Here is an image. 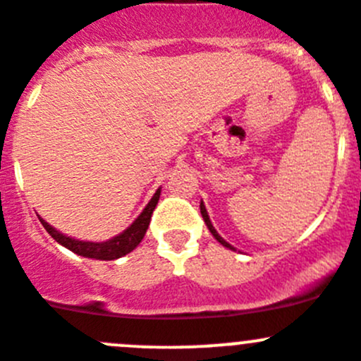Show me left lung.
I'll use <instances>...</instances> for the list:
<instances>
[{"label":"left lung","mask_w":361,"mask_h":361,"mask_svg":"<svg viewBox=\"0 0 361 361\" xmlns=\"http://www.w3.org/2000/svg\"><path fill=\"white\" fill-rule=\"evenodd\" d=\"M199 208H201V215H202V219H204V224H206V226H208L209 233L213 234V238H215V240L219 241L220 245H224V247H227V248H229V250H236V248H234L233 245H231V243H227V241L224 240V238L220 236L219 233H216V229H215V227H213L212 220H209V215H208V212H206V206H204V202L201 201V204H199Z\"/></svg>","instance_id":"left-lung-1"}]
</instances>
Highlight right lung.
Listing matches in <instances>:
<instances>
[{
  "label": "right lung",
  "instance_id": "add662e5",
  "mask_svg": "<svg viewBox=\"0 0 361 361\" xmlns=\"http://www.w3.org/2000/svg\"><path fill=\"white\" fill-rule=\"evenodd\" d=\"M160 197V188H157V192L153 194V197L149 199L148 204L145 206V209L141 212V215L123 231V233L116 234L111 240L106 241H84V240H75L72 236H66V234L59 233L58 229L51 226V224L45 222L42 216H38V220L42 222V226L45 227L49 234L58 241L59 245H63L65 248L72 250L73 254L82 255V257L90 259H100V261H113V259L123 257L128 252L134 250L141 240L145 238L146 231H148L149 220H152V213L155 209L157 202Z\"/></svg>",
  "mask_w": 361,
  "mask_h": 361
}]
</instances>
